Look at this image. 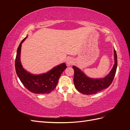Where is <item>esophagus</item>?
Returning a JSON list of instances; mask_svg holds the SVG:
<instances>
[{
    "instance_id": "1",
    "label": "esophagus",
    "mask_w": 130,
    "mask_h": 130,
    "mask_svg": "<svg viewBox=\"0 0 130 130\" xmlns=\"http://www.w3.org/2000/svg\"><path fill=\"white\" fill-rule=\"evenodd\" d=\"M66 63H67V66L69 67L74 63V60L72 58H68V60H67Z\"/></svg>"
}]
</instances>
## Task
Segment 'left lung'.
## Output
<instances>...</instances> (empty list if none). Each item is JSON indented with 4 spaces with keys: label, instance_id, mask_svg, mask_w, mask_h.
Returning <instances> with one entry per match:
<instances>
[{
    "label": "left lung",
    "instance_id": "1",
    "mask_svg": "<svg viewBox=\"0 0 130 130\" xmlns=\"http://www.w3.org/2000/svg\"><path fill=\"white\" fill-rule=\"evenodd\" d=\"M115 64L112 70L104 78H93L87 76L81 69L73 66L74 70V83L78 92L86 95L95 94L98 92L108 88L111 85L115 76L117 68V56L114 49Z\"/></svg>",
    "mask_w": 130,
    "mask_h": 130
}]
</instances>
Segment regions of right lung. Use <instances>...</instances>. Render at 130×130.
Listing matches in <instances>:
<instances>
[{
  "label": "right lung",
  "mask_w": 130,
  "mask_h": 130,
  "mask_svg": "<svg viewBox=\"0 0 130 130\" xmlns=\"http://www.w3.org/2000/svg\"><path fill=\"white\" fill-rule=\"evenodd\" d=\"M27 36L22 41L17 51L15 60V68L17 76L24 87L35 94H48L56 87L58 79L66 69L65 63H63L51 69L48 72L41 74H33L23 68L21 62L22 44Z\"/></svg>",
  "instance_id": "obj_1"
}]
</instances>
